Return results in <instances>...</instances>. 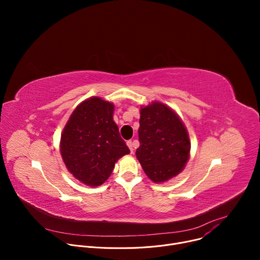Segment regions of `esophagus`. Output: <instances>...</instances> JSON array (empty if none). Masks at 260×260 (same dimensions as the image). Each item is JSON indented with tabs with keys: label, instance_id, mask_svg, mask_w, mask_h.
I'll return each instance as SVG.
<instances>
[{
	"label": "esophagus",
	"instance_id": "esophagus-1",
	"mask_svg": "<svg viewBox=\"0 0 260 260\" xmlns=\"http://www.w3.org/2000/svg\"><path fill=\"white\" fill-rule=\"evenodd\" d=\"M126 145L128 146L131 152H133V151H134V142H133L132 140H129V141H127V142H126Z\"/></svg>",
	"mask_w": 260,
	"mask_h": 260
}]
</instances>
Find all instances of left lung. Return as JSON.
<instances>
[{
	"label": "left lung",
	"instance_id": "1",
	"mask_svg": "<svg viewBox=\"0 0 260 260\" xmlns=\"http://www.w3.org/2000/svg\"><path fill=\"white\" fill-rule=\"evenodd\" d=\"M140 113L137 158L153 182H165L178 175L188 160L187 131L174 111L161 103L146 106Z\"/></svg>",
	"mask_w": 260,
	"mask_h": 260
}]
</instances>
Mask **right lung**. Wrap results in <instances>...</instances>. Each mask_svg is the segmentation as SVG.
Listing matches in <instances>:
<instances>
[{"label":"right lung","mask_w":260,"mask_h":260,"mask_svg":"<svg viewBox=\"0 0 260 260\" xmlns=\"http://www.w3.org/2000/svg\"><path fill=\"white\" fill-rule=\"evenodd\" d=\"M114 106L100 98L82 102L72 113L60 138V152L70 173L99 186L129 149L113 121Z\"/></svg>","instance_id":"1"}]
</instances>
